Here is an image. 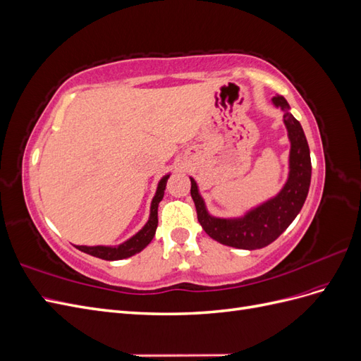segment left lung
I'll return each mask as SVG.
<instances>
[{
	"instance_id": "1",
	"label": "left lung",
	"mask_w": 361,
	"mask_h": 361,
	"mask_svg": "<svg viewBox=\"0 0 361 361\" xmlns=\"http://www.w3.org/2000/svg\"><path fill=\"white\" fill-rule=\"evenodd\" d=\"M272 102L285 111L283 120L290 140L289 178L274 199L255 207L241 218H215L207 214L197 183L191 178V197L199 223L212 239L228 247L256 250L269 245L295 220L309 194L312 162L304 130L298 120L288 111L289 104L285 97L277 94L272 97Z\"/></svg>"
}]
</instances>
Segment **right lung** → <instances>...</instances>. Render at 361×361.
Masks as SVG:
<instances>
[{
	"mask_svg": "<svg viewBox=\"0 0 361 361\" xmlns=\"http://www.w3.org/2000/svg\"><path fill=\"white\" fill-rule=\"evenodd\" d=\"M170 178V174L164 176L159 183H158V190L154 200H152V206H150V216L149 221L146 223V226L141 228V231L134 235L130 239H128L126 243L120 244L117 247H104V245H96V247H85V245H76V248L84 251V253L99 257L104 260H120V259H126L137 255L138 251L143 250L146 245H149V243L154 239L157 227H158V204L164 197V191H166V185H167V179Z\"/></svg>",
	"mask_w": 361,
	"mask_h": 361,
	"instance_id": "1",
	"label": "right lung"
}]
</instances>
